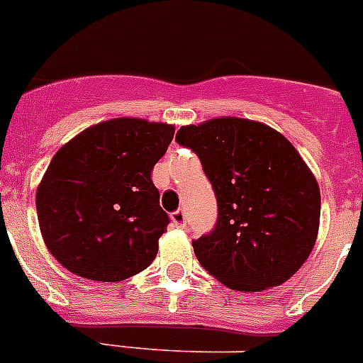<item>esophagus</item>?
Returning <instances> with one entry per match:
<instances>
[{"mask_svg": "<svg viewBox=\"0 0 363 363\" xmlns=\"http://www.w3.org/2000/svg\"><path fill=\"white\" fill-rule=\"evenodd\" d=\"M171 220L176 227H185L187 225V214L184 209H178L171 214Z\"/></svg>", "mask_w": 363, "mask_h": 363, "instance_id": "34e87169", "label": "esophagus"}]
</instances>
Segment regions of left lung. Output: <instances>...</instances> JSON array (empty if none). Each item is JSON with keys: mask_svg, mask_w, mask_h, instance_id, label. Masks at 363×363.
<instances>
[{"mask_svg": "<svg viewBox=\"0 0 363 363\" xmlns=\"http://www.w3.org/2000/svg\"><path fill=\"white\" fill-rule=\"evenodd\" d=\"M176 142L198 154L216 194V225L192 242L201 267L247 293L289 280L320 227V187L289 140L259 121L214 118L182 127Z\"/></svg>", "mask_w": 363, "mask_h": 363, "instance_id": "obj_1", "label": "left lung"}]
</instances>
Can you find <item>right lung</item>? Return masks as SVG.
<instances>
[{
    "label": "right lung",
    "instance_id": "right-lung-1",
    "mask_svg": "<svg viewBox=\"0 0 363 363\" xmlns=\"http://www.w3.org/2000/svg\"><path fill=\"white\" fill-rule=\"evenodd\" d=\"M172 138V125L116 118L54 154L36 209L45 245L67 271L121 281L152 264L169 214L150 172Z\"/></svg>",
    "mask_w": 363,
    "mask_h": 363
}]
</instances>
